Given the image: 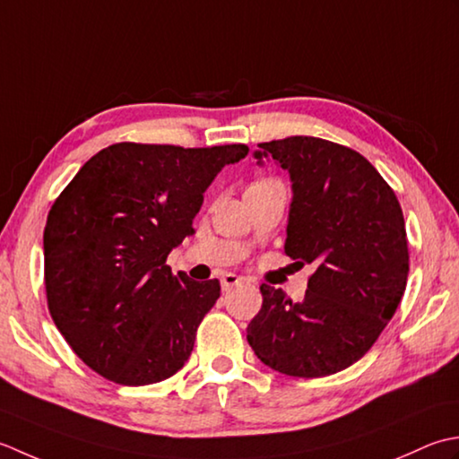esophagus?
Listing matches in <instances>:
<instances>
[{
  "label": "esophagus",
  "mask_w": 459,
  "mask_h": 459,
  "mask_svg": "<svg viewBox=\"0 0 459 459\" xmlns=\"http://www.w3.org/2000/svg\"><path fill=\"white\" fill-rule=\"evenodd\" d=\"M220 283H221V291L223 293H230L231 289H236L238 285L243 283V279L238 277L236 273H223L221 279H220Z\"/></svg>",
  "instance_id": "esophagus-1"
}]
</instances>
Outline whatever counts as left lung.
<instances>
[{
	"label": "left lung",
	"instance_id": "1",
	"mask_svg": "<svg viewBox=\"0 0 459 459\" xmlns=\"http://www.w3.org/2000/svg\"><path fill=\"white\" fill-rule=\"evenodd\" d=\"M291 178L285 254L315 264L303 301L261 285L247 325L257 359L287 377H329L368 352L396 313L408 279V239L396 194L347 146L315 136L259 144Z\"/></svg>",
	"mask_w": 459,
	"mask_h": 459
}]
</instances>
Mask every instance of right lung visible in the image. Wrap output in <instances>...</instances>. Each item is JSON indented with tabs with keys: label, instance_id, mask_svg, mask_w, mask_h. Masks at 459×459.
Masks as SVG:
<instances>
[{
	"label": "right lung",
	"instance_id": "obj_1",
	"mask_svg": "<svg viewBox=\"0 0 459 459\" xmlns=\"http://www.w3.org/2000/svg\"><path fill=\"white\" fill-rule=\"evenodd\" d=\"M246 144L118 143L85 162L43 231L47 305L74 354L117 385L170 378L190 359L220 281L174 275L166 257L194 233L204 192Z\"/></svg>",
	"mask_w": 459,
	"mask_h": 459
}]
</instances>
